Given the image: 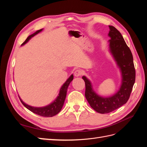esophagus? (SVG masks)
<instances>
[{
  "label": "esophagus",
  "mask_w": 147,
  "mask_h": 147,
  "mask_svg": "<svg viewBox=\"0 0 147 147\" xmlns=\"http://www.w3.org/2000/svg\"><path fill=\"white\" fill-rule=\"evenodd\" d=\"M82 74V72L80 70H76L74 72V75L76 77H78L80 76H81Z\"/></svg>",
  "instance_id": "esophagus-1"
}]
</instances>
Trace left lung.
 Instances as JSON below:
<instances>
[{
  "label": "left lung",
  "mask_w": 147,
  "mask_h": 147,
  "mask_svg": "<svg viewBox=\"0 0 147 147\" xmlns=\"http://www.w3.org/2000/svg\"><path fill=\"white\" fill-rule=\"evenodd\" d=\"M109 51L119 69L121 76V85L112 96L103 97L94 90L91 81L86 77L82 78L85 82V97L90 106L99 113H108L116 110L128 100L136 80V70L133 56L129 48L119 31L112 26H109Z\"/></svg>",
  "instance_id": "8db88e82"
}]
</instances>
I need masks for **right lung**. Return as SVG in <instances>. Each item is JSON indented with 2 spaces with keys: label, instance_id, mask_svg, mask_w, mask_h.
<instances>
[{
  "label": "right lung",
  "instance_id": "right-lung-1",
  "mask_svg": "<svg viewBox=\"0 0 147 147\" xmlns=\"http://www.w3.org/2000/svg\"><path fill=\"white\" fill-rule=\"evenodd\" d=\"M43 30V29L38 30L34 34L30 35L29 36L26 38L25 42L22 44L21 46L24 45L25 44L27 43L34 36H35V35L38 34V33L41 32ZM73 79H74V75L73 74H72L69 77V78L65 81V82L63 84V85H62L59 90V94L57 96L55 100L53 102H52L51 104H48L46 106L41 107H37L30 106L27 104H26L25 102H24L23 100H22L20 98V97L19 96L21 102V103L23 104V105L25 107L27 108L32 112L42 117H52L58 113L62 109V108H63L65 97H66L67 91L68 86L69 85V84L70 83V82L73 80Z\"/></svg>",
  "mask_w": 147,
  "mask_h": 147
}]
</instances>
